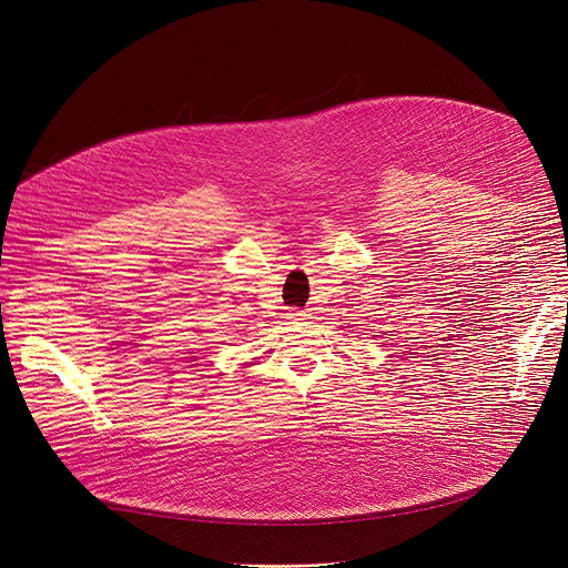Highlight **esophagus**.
<instances>
[{
	"label": "esophagus",
	"instance_id": "34e87169",
	"mask_svg": "<svg viewBox=\"0 0 568 568\" xmlns=\"http://www.w3.org/2000/svg\"><path fill=\"white\" fill-rule=\"evenodd\" d=\"M286 320L293 322V324H297V322L308 320V313H306V311H300V308H291V311L286 313Z\"/></svg>",
	"mask_w": 568,
	"mask_h": 568
}]
</instances>
